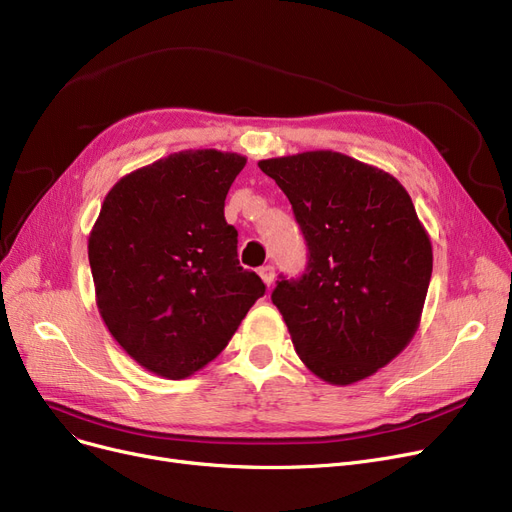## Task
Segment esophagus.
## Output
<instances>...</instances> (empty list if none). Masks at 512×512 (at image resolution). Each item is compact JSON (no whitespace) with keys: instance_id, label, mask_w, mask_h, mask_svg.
I'll use <instances>...</instances> for the list:
<instances>
[{"instance_id":"1","label":"esophagus","mask_w":512,"mask_h":512,"mask_svg":"<svg viewBox=\"0 0 512 512\" xmlns=\"http://www.w3.org/2000/svg\"><path fill=\"white\" fill-rule=\"evenodd\" d=\"M259 276H261V280H263L265 284L272 286V284H274V278H276L274 265H261V268H259Z\"/></svg>"}]
</instances>
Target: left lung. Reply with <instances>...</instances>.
Returning a JSON list of instances; mask_svg holds the SVG:
<instances>
[{
    "mask_svg": "<svg viewBox=\"0 0 512 512\" xmlns=\"http://www.w3.org/2000/svg\"><path fill=\"white\" fill-rule=\"evenodd\" d=\"M293 205L307 244L299 278L272 303L303 364L351 385L410 343L433 272V249L412 198L393 175L332 150L259 161Z\"/></svg>",
    "mask_w": 512,
    "mask_h": 512,
    "instance_id": "left-lung-1",
    "label": "left lung"
}]
</instances>
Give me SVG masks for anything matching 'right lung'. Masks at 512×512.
I'll use <instances>...</instances> for the list:
<instances>
[{"label": "right lung", "mask_w": 512, "mask_h": 512, "mask_svg": "<svg viewBox=\"0 0 512 512\" xmlns=\"http://www.w3.org/2000/svg\"><path fill=\"white\" fill-rule=\"evenodd\" d=\"M247 159L184 150L110 188L87 242L100 316L146 370L186 379L224 351L265 284L238 261L226 194Z\"/></svg>", "instance_id": "obj_1"}]
</instances>
